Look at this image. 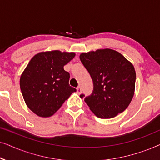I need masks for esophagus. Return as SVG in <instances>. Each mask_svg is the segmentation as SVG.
Segmentation results:
<instances>
[{"instance_id": "esophagus-1", "label": "esophagus", "mask_w": 160, "mask_h": 160, "mask_svg": "<svg viewBox=\"0 0 160 160\" xmlns=\"http://www.w3.org/2000/svg\"><path fill=\"white\" fill-rule=\"evenodd\" d=\"M76 90H77V93L78 94H80L82 92V89H81V87H78L77 88H76Z\"/></svg>"}]
</instances>
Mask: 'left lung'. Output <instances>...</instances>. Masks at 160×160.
I'll return each mask as SVG.
<instances>
[{"instance_id":"1","label":"left lung","mask_w":160,"mask_h":160,"mask_svg":"<svg viewBox=\"0 0 160 160\" xmlns=\"http://www.w3.org/2000/svg\"><path fill=\"white\" fill-rule=\"evenodd\" d=\"M79 58L93 82L91 95H80L90 110L100 119L123 112L134 95L136 74L132 63L110 49L82 53Z\"/></svg>"}]
</instances>
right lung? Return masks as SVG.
Here are the masks:
<instances>
[{"mask_svg":"<svg viewBox=\"0 0 160 160\" xmlns=\"http://www.w3.org/2000/svg\"><path fill=\"white\" fill-rule=\"evenodd\" d=\"M58 50L41 52L28 63L20 77V89L28 108L41 117H49L76 89L69 85L63 67L75 57Z\"/></svg>","mask_w":160,"mask_h":160,"instance_id":"1","label":"right lung"}]
</instances>
